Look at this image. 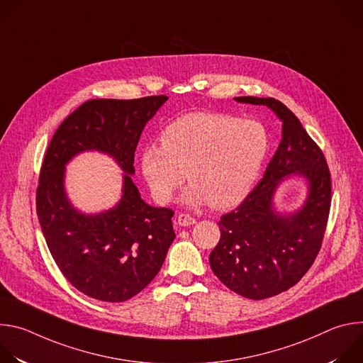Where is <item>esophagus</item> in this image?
I'll use <instances>...</instances> for the list:
<instances>
[{"mask_svg": "<svg viewBox=\"0 0 363 363\" xmlns=\"http://www.w3.org/2000/svg\"><path fill=\"white\" fill-rule=\"evenodd\" d=\"M177 224L181 225V227H188V225H192L195 224V218L189 214H185V213H181L178 217H177Z\"/></svg>", "mask_w": 363, "mask_h": 363, "instance_id": "obj_1", "label": "esophagus"}]
</instances>
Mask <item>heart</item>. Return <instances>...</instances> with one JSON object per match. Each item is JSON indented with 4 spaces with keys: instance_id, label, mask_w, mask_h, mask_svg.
<instances>
[{
    "instance_id": "1",
    "label": "heart",
    "mask_w": 363,
    "mask_h": 363,
    "mask_svg": "<svg viewBox=\"0 0 363 363\" xmlns=\"http://www.w3.org/2000/svg\"><path fill=\"white\" fill-rule=\"evenodd\" d=\"M270 140L266 128L252 119L196 112L172 121L161 145L140 150V169L155 201L167 203L185 182L184 199L230 208L254 186L264 165Z\"/></svg>"
}]
</instances>
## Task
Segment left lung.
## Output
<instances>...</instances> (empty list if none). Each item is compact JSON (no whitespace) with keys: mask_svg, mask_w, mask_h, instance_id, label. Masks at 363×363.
<instances>
[{"mask_svg":"<svg viewBox=\"0 0 363 363\" xmlns=\"http://www.w3.org/2000/svg\"><path fill=\"white\" fill-rule=\"evenodd\" d=\"M235 100L269 106L283 121V139L262 181L221 217V238L210 254V266L230 290L262 300L293 287L315 263L328 227L332 181L322 149L281 101L251 96ZM290 173L306 176L311 189L303 208L283 218L272 211L271 199Z\"/></svg>","mask_w":363,"mask_h":363,"instance_id":"8db88e82","label":"left lung"}]
</instances>
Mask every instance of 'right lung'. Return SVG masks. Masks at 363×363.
<instances>
[{
  "instance_id": "1",
  "label": "right lung",
  "mask_w": 363,
  "mask_h": 363,
  "mask_svg": "<svg viewBox=\"0 0 363 363\" xmlns=\"http://www.w3.org/2000/svg\"><path fill=\"white\" fill-rule=\"evenodd\" d=\"M167 99L87 100L63 121L44 155L35 192L41 231L62 274L91 298L136 296L158 274L175 238L174 211L145 203L129 175L142 130ZM89 148L112 154L127 172L121 202L99 216L77 213L62 188L64 165Z\"/></svg>"
}]
</instances>
